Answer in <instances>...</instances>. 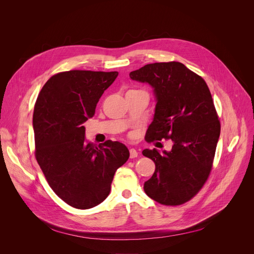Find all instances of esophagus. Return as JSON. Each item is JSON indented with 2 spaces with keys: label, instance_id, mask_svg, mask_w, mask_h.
I'll use <instances>...</instances> for the list:
<instances>
[{
  "label": "esophagus",
  "instance_id": "1",
  "mask_svg": "<svg viewBox=\"0 0 254 254\" xmlns=\"http://www.w3.org/2000/svg\"><path fill=\"white\" fill-rule=\"evenodd\" d=\"M137 155H138V153L136 152V150H134V149H130V150H129V158H130V159L136 158Z\"/></svg>",
  "mask_w": 254,
  "mask_h": 254
}]
</instances>
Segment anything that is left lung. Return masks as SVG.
<instances>
[{"label":"left lung","instance_id":"1","mask_svg":"<svg viewBox=\"0 0 254 254\" xmlns=\"http://www.w3.org/2000/svg\"><path fill=\"white\" fill-rule=\"evenodd\" d=\"M129 77L154 89L157 103L148 140L173 141L169 152L142 151L156 165L143 190L160 204H183L205 184L220 135L210 90L201 76L175 61L147 64L131 71Z\"/></svg>","mask_w":254,"mask_h":254}]
</instances>
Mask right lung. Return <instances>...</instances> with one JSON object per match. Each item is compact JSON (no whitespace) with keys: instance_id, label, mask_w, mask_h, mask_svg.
Segmentation results:
<instances>
[{"instance_id":"1","label":"right lung","mask_w":254,"mask_h":254,"mask_svg":"<svg viewBox=\"0 0 254 254\" xmlns=\"http://www.w3.org/2000/svg\"><path fill=\"white\" fill-rule=\"evenodd\" d=\"M118 75V71L61 72L44 84L36 100V160L55 194L77 209L100 204L117 170L129 158L120 141L95 146L85 139L83 124L94 116L99 98Z\"/></svg>"}]
</instances>
